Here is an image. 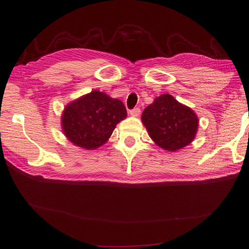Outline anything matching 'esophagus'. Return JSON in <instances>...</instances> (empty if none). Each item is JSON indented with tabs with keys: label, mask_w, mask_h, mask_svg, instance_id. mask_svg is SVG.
Masks as SVG:
<instances>
[{
	"label": "esophagus",
	"mask_w": 249,
	"mask_h": 249,
	"mask_svg": "<svg viewBox=\"0 0 249 249\" xmlns=\"http://www.w3.org/2000/svg\"><path fill=\"white\" fill-rule=\"evenodd\" d=\"M140 112H141L140 111V108H134V109H131V110L129 111L131 117H135V118L139 117V115H140Z\"/></svg>",
	"instance_id": "34e87169"
}]
</instances>
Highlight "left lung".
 <instances>
[{"mask_svg": "<svg viewBox=\"0 0 249 249\" xmlns=\"http://www.w3.org/2000/svg\"><path fill=\"white\" fill-rule=\"evenodd\" d=\"M141 118L152 140L169 152L189 145L198 128L197 115L171 94L156 97L154 103L144 109Z\"/></svg>", "mask_w": 249, "mask_h": 249, "instance_id": "obj_1", "label": "left lung"}]
</instances>
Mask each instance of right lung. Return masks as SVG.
<instances>
[{"mask_svg":"<svg viewBox=\"0 0 249 249\" xmlns=\"http://www.w3.org/2000/svg\"><path fill=\"white\" fill-rule=\"evenodd\" d=\"M126 117L122 102L94 90L68 104L61 115V127L73 144L90 151L105 144Z\"/></svg>","mask_w":249,"mask_h":249,"instance_id":"add662e5","label":"right lung"}]
</instances>
